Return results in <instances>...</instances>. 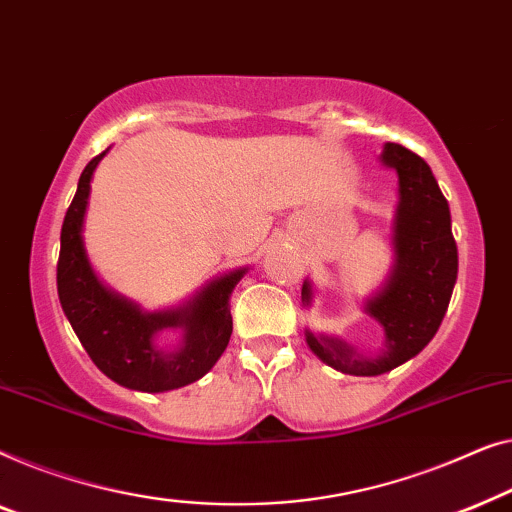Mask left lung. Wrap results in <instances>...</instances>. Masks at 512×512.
I'll return each mask as SVG.
<instances>
[{"label": "left lung", "instance_id": "obj_1", "mask_svg": "<svg viewBox=\"0 0 512 512\" xmlns=\"http://www.w3.org/2000/svg\"><path fill=\"white\" fill-rule=\"evenodd\" d=\"M380 162L399 176V204L392 225L394 264L364 311L385 331V350L362 357L341 338L315 336L306 343L331 369L350 376H380L424 350L448 311L457 283V243L452 236L448 199L429 164L399 143H385ZM301 301L311 306L313 287L304 283Z\"/></svg>", "mask_w": 512, "mask_h": 512}]
</instances>
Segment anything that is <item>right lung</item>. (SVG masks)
Listing matches in <instances>:
<instances>
[{
    "label": "right lung",
    "instance_id": "add662e5",
    "mask_svg": "<svg viewBox=\"0 0 512 512\" xmlns=\"http://www.w3.org/2000/svg\"><path fill=\"white\" fill-rule=\"evenodd\" d=\"M109 148L92 157L78 178L60 234L57 294L62 311L74 327L92 362L104 376L129 390L169 392L206 376L225 352L232 336L229 297L248 269L215 278L185 304L146 313L120 294L111 292L92 269L83 243L90 181ZM164 328H181L179 348L164 351L154 338Z\"/></svg>",
    "mask_w": 512,
    "mask_h": 512
}]
</instances>
